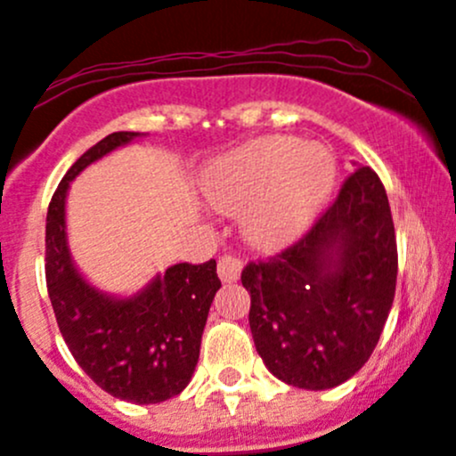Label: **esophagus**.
<instances>
[{"label": "esophagus", "instance_id": "esophagus-1", "mask_svg": "<svg viewBox=\"0 0 456 456\" xmlns=\"http://www.w3.org/2000/svg\"><path fill=\"white\" fill-rule=\"evenodd\" d=\"M240 273H242V262L233 255H223L218 259V277L220 281L224 283H233L240 279Z\"/></svg>", "mask_w": 456, "mask_h": 456}]
</instances>
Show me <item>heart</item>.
<instances>
[{"instance_id":"b5f03b06","label":"heart","mask_w":456,"mask_h":456,"mask_svg":"<svg viewBox=\"0 0 456 456\" xmlns=\"http://www.w3.org/2000/svg\"><path fill=\"white\" fill-rule=\"evenodd\" d=\"M335 179L338 164L327 147L264 136L209 164L203 190L220 212H242V233L253 247L274 251L312 227Z\"/></svg>"}]
</instances>
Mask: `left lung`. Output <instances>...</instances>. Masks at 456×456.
<instances>
[{"instance_id": "obj_1", "label": "left lung", "mask_w": 456, "mask_h": 456, "mask_svg": "<svg viewBox=\"0 0 456 456\" xmlns=\"http://www.w3.org/2000/svg\"><path fill=\"white\" fill-rule=\"evenodd\" d=\"M398 248L379 175L359 167L305 236L248 262L253 342L279 381L331 389L368 362L396 292Z\"/></svg>"}]
</instances>
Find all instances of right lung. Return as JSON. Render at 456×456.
Segmentation results:
<instances>
[{
  "mask_svg": "<svg viewBox=\"0 0 456 456\" xmlns=\"http://www.w3.org/2000/svg\"><path fill=\"white\" fill-rule=\"evenodd\" d=\"M138 132H114L69 168L53 192L45 227V277L60 333L94 383L114 398L155 404L177 396L192 379L220 279L216 259L175 264L134 297L102 292L75 268L67 242L69 186L84 168Z\"/></svg>",
  "mask_w": 456,
  "mask_h": 456,
  "instance_id": "right-lung-1",
  "label": "right lung"
}]
</instances>
